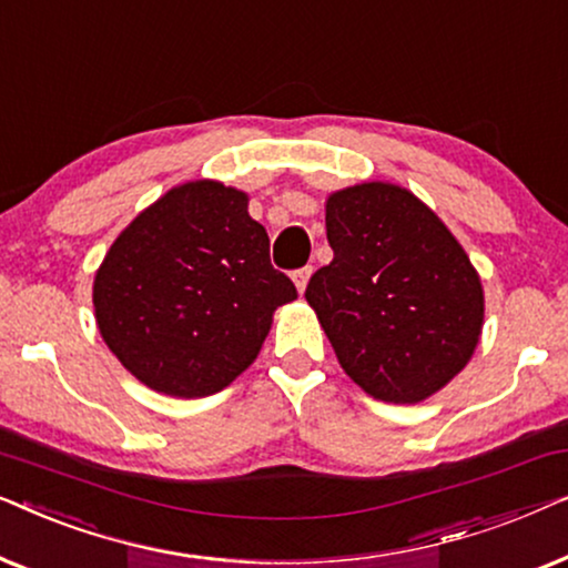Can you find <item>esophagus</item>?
Wrapping results in <instances>:
<instances>
[{"mask_svg": "<svg viewBox=\"0 0 568 568\" xmlns=\"http://www.w3.org/2000/svg\"><path fill=\"white\" fill-rule=\"evenodd\" d=\"M310 276H313V268H310V266L300 268V271H294V274H292V278H294V286H297V292H300V294H305Z\"/></svg>", "mask_w": 568, "mask_h": 568, "instance_id": "esophagus-1", "label": "esophagus"}]
</instances>
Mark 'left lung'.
<instances>
[{
  "label": "left lung",
  "instance_id": "1",
  "mask_svg": "<svg viewBox=\"0 0 568 568\" xmlns=\"http://www.w3.org/2000/svg\"><path fill=\"white\" fill-rule=\"evenodd\" d=\"M333 261L310 278L338 364L375 400L422 403L460 375L484 331V286L447 224L408 189L367 181L325 199Z\"/></svg>",
  "mask_w": 568,
  "mask_h": 568
}]
</instances>
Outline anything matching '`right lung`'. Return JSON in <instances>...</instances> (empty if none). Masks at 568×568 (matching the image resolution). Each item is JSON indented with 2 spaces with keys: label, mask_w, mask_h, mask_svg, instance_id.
I'll use <instances>...</instances> for the list:
<instances>
[{
  "label": "right lung",
  "mask_w": 568,
  "mask_h": 568,
  "mask_svg": "<svg viewBox=\"0 0 568 568\" xmlns=\"http://www.w3.org/2000/svg\"><path fill=\"white\" fill-rule=\"evenodd\" d=\"M247 201L209 178L175 185L126 224L95 271L100 336L152 390H224L255 362L276 307L297 300Z\"/></svg>",
  "instance_id": "add662e5"
}]
</instances>
